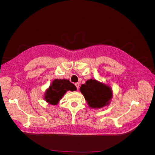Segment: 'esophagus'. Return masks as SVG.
<instances>
[{
    "instance_id": "obj_1",
    "label": "esophagus",
    "mask_w": 155,
    "mask_h": 155,
    "mask_svg": "<svg viewBox=\"0 0 155 155\" xmlns=\"http://www.w3.org/2000/svg\"><path fill=\"white\" fill-rule=\"evenodd\" d=\"M75 86L76 87L77 89L78 90V88H79V83H75Z\"/></svg>"
}]
</instances>
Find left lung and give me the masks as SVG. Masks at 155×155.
Wrapping results in <instances>:
<instances>
[{
    "instance_id": "8db88e82",
    "label": "left lung",
    "mask_w": 155,
    "mask_h": 155,
    "mask_svg": "<svg viewBox=\"0 0 155 155\" xmlns=\"http://www.w3.org/2000/svg\"><path fill=\"white\" fill-rule=\"evenodd\" d=\"M79 90L88 105L95 109L109 105L113 96L109 85L92 79H88L85 84H82Z\"/></svg>"
}]
</instances>
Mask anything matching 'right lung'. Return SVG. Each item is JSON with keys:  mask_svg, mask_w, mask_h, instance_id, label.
<instances>
[{"mask_svg": "<svg viewBox=\"0 0 155 155\" xmlns=\"http://www.w3.org/2000/svg\"><path fill=\"white\" fill-rule=\"evenodd\" d=\"M77 88L74 84L66 79H56L51 82L45 92V100L48 104L56 105L67 91H75Z\"/></svg>", "mask_w": 155, "mask_h": 155, "instance_id": "add662e5", "label": "right lung"}]
</instances>
